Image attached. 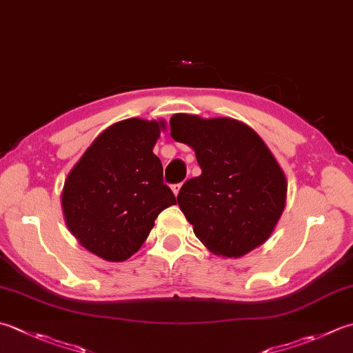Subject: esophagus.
<instances>
[{
	"label": "esophagus",
	"instance_id": "esophagus-1",
	"mask_svg": "<svg viewBox=\"0 0 353 353\" xmlns=\"http://www.w3.org/2000/svg\"><path fill=\"white\" fill-rule=\"evenodd\" d=\"M181 188H182V183H176V185L171 186V190H172V192H174V196L179 194V191H181Z\"/></svg>",
	"mask_w": 353,
	"mask_h": 353
}]
</instances>
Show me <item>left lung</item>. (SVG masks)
Segmentation results:
<instances>
[{
	"mask_svg": "<svg viewBox=\"0 0 353 353\" xmlns=\"http://www.w3.org/2000/svg\"><path fill=\"white\" fill-rule=\"evenodd\" d=\"M171 137L194 150L202 174L177 203L196 237L220 257L239 259L271 237L286 206L285 171L255 131L232 117L177 113Z\"/></svg>",
	"mask_w": 353,
	"mask_h": 353,
	"instance_id": "8db88e82",
	"label": "left lung"
}]
</instances>
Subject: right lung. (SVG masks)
I'll list each match as a JSON object with an SVG mask.
<instances>
[{"label": "right lung", "mask_w": 353, "mask_h": 353, "mask_svg": "<svg viewBox=\"0 0 353 353\" xmlns=\"http://www.w3.org/2000/svg\"><path fill=\"white\" fill-rule=\"evenodd\" d=\"M167 122L130 117L96 137L68 172L61 192L65 225L98 257L123 261L141 250L176 197L162 181L153 148Z\"/></svg>", "instance_id": "1"}]
</instances>
